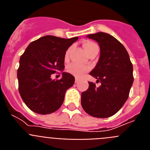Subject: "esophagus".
Here are the masks:
<instances>
[{
	"instance_id": "obj_1",
	"label": "esophagus",
	"mask_w": 150,
	"mask_h": 150,
	"mask_svg": "<svg viewBox=\"0 0 150 150\" xmlns=\"http://www.w3.org/2000/svg\"><path fill=\"white\" fill-rule=\"evenodd\" d=\"M79 81V79H78V78H75V83H77Z\"/></svg>"
}]
</instances>
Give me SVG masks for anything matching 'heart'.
Here are the masks:
<instances>
[{
	"label": "heart",
	"mask_w": 150,
	"mask_h": 150,
	"mask_svg": "<svg viewBox=\"0 0 150 150\" xmlns=\"http://www.w3.org/2000/svg\"><path fill=\"white\" fill-rule=\"evenodd\" d=\"M83 47H84L85 50H86V52H87V54H88L94 48H95V47H98V46H97V44H95V43L91 42V41L86 40L83 43ZM69 52H70V50H68L66 52V59L68 57ZM67 71L69 74H71L73 76H76V77L77 78H81L82 76L84 75L85 73L87 72V71H88V67L79 65L78 64H71V65H69L68 67H67Z\"/></svg>",
	"instance_id": "1"
}]
</instances>
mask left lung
I'll use <instances>...</instances> for the list:
<instances>
[{
  "instance_id": "1",
  "label": "left lung",
  "mask_w": 150,
  "mask_h": 150,
  "mask_svg": "<svg viewBox=\"0 0 150 150\" xmlns=\"http://www.w3.org/2000/svg\"><path fill=\"white\" fill-rule=\"evenodd\" d=\"M87 37L100 46L98 62L89 74L101 85L97 88L95 83L88 82V88L82 92V107L91 116L110 117L128 99L134 81L133 65L124 46L112 35L98 32Z\"/></svg>"
}]
</instances>
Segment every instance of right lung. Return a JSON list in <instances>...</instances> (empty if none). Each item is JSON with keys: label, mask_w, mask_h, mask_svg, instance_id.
<instances>
[{"label": "right lung", "mask_w": 150, "mask_h": 150, "mask_svg": "<svg viewBox=\"0 0 150 150\" xmlns=\"http://www.w3.org/2000/svg\"><path fill=\"white\" fill-rule=\"evenodd\" d=\"M77 37L64 39L47 35L33 41L21 55L17 71L18 91L30 110L39 114H50L63 104L65 92L74 85L73 75L62 72L60 79L51 75L63 71L67 49Z\"/></svg>", "instance_id": "right-lung-1"}]
</instances>
